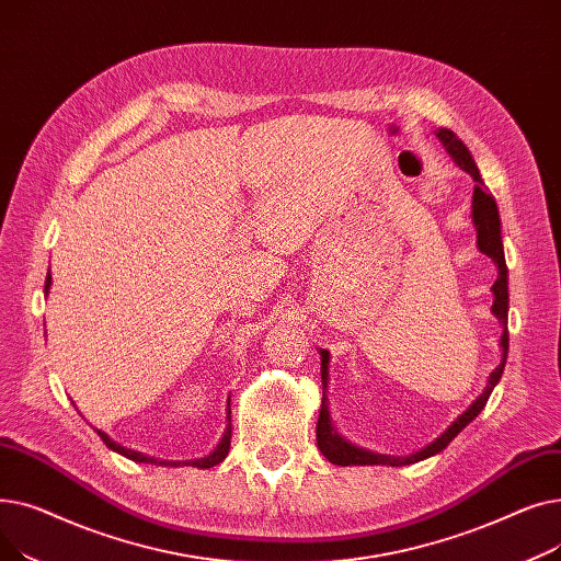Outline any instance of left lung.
<instances>
[{
  "label": "left lung",
  "mask_w": 561,
  "mask_h": 561,
  "mask_svg": "<svg viewBox=\"0 0 561 561\" xmlns=\"http://www.w3.org/2000/svg\"><path fill=\"white\" fill-rule=\"evenodd\" d=\"M436 136L440 138V142L446 145V150L453 154V159L466 170L473 174L476 180V191H473V220L478 227V245L484 254H489L495 263H497V279L493 284V313L500 318V322L505 325L503 339V362L500 366L491 373L489 377V385L484 389V393L470 404L463 414L444 432L436 440H432L430 446H425L423 450H419L416 455H409V457H387V455H375V453H366L357 446L347 444L345 438H341L332 423H330V400H328V364H330V352L322 350L320 352V373H322V404H320V416H318V425H316V440H318V448L320 453L325 455L332 463L336 466H407V463H416L421 459H427L432 455H438L440 450H446V446L450 440L473 421L480 411L486 407V400L491 396V391L495 389V385L503 377L505 370V362H507V350H510V332H507V311H510V288H507V263H505V252H503V236H500V216H497V204L493 199V195L486 191L480 170L470 157L468 147L450 131V129H438Z\"/></svg>",
  "instance_id": "obj_1"
}]
</instances>
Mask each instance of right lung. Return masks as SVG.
Masks as SVG:
<instances>
[{
    "mask_svg": "<svg viewBox=\"0 0 561 561\" xmlns=\"http://www.w3.org/2000/svg\"><path fill=\"white\" fill-rule=\"evenodd\" d=\"M49 286H51V275H47V279H45V296H47ZM229 414H231V411H229ZM227 419H229V423H227V430H225V434H222V438H220L218 448H216L211 455H206V457H202V459H193V461H157L154 457H147V455H140V453H134V450H127V448H123V446L113 444V440H111L104 432H98V434L102 436V440H104V444H106L111 450L121 453V455H125V457H129L131 461H138V463H163V466L191 463V466H197V468H214V466L220 463V461L227 457V453H229V444H231V416H227Z\"/></svg>",
    "mask_w": 561,
    "mask_h": 561,
    "instance_id": "1",
    "label": "right lung"
}]
</instances>
